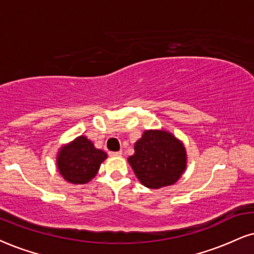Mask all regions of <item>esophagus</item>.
I'll return each mask as SVG.
<instances>
[{
  "label": "esophagus",
  "instance_id": "esophagus-1",
  "mask_svg": "<svg viewBox=\"0 0 254 254\" xmlns=\"http://www.w3.org/2000/svg\"><path fill=\"white\" fill-rule=\"evenodd\" d=\"M109 155L111 157H116V156H121L122 155V151H110Z\"/></svg>",
  "mask_w": 254,
  "mask_h": 254
}]
</instances>
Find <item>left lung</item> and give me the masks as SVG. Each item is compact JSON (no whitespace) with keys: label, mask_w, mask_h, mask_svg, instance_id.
<instances>
[{"label":"left lung","mask_w":254,"mask_h":254,"mask_svg":"<svg viewBox=\"0 0 254 254\" xmlns=\"http://www.w3.org/2000/svg\"><path fill=\"white\" fill-rule=\"evenodd\" d=\"M186 160L185 146L172 133L148 130L136 142L129 163L143 186L158 189L174 185L181 177Z\"/></svg>","instance_id":"left-lung-1"}]
</instances>
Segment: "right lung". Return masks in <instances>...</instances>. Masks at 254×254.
Listing matches in <instances>:
<instances>
[{
	"label": "right lung",
	"instance_id": "obj_1",
	"mask_svg": "<svg viewBox=\"0 0 254 254\" xmlns=\"http://www.w3.org/2000/svg\"><path fill=\"white\" fill-rule=\"evenodd\" d=\"M106 158V152L96 149L91 140L80 136L61 149L58 155V168L66 181L84 185L90 181Z\"/></svg>",
	"mask_w": 254,
	"mask_h": 254
}]
</instances>
